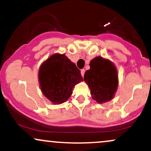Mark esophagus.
Wrapping results in <instances>:
<instances>
[{
  "label": "esophagus",
  "mask_w": 151,
  "mask_h": 151,
  "mask_svg": "<svg viewBox=\"0 0 151 151\" xmlns=\"http://www.w3.org/2000/svg\"><path fill=\"white\" fill-rule=\"evenodd\" d=\"M84 72H85V70H84V69H83V70H81V76H82V77H84Z\"/></svg>",
  "instance_id": "esophagus-1"
}]
</instances>
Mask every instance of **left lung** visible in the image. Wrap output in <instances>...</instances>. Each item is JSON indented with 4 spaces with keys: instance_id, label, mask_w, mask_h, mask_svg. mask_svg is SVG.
Instances as JSON below:
<instances>
[{
    "instance_id": "left-lung-1",
    "label": "left lung",
    "mask_w": 151,
    "mask_h": 151,
    "mask_svg": "<svg viewBox=\"0 0 151 151\" xmlns=\"http://www.w3.org/2000/svg\"><path fill=\"white\" fill-rule=\"evenodd\" d=\"M84 80L91 90V97L98 104H104L112 99L119 86V77L116 66L111 61L96 57L89 63Z\"/></svg>"
}]
</instances>
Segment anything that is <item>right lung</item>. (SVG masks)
Masks as SVG:
<instances>
[{
  "mask_svg": "<svg viewBox=\"0 0 151 151\" xmlns=\"http://www.w3.org/2000/svg\"><path fill=\"white\" fill-rule=\"evenodd\" d=\"M38 80L42 94L54 104H61L83 79L80 70L65 54L55 53L40 65Z\"/></svg>",
  "mask_w": 151,
  "mask_h": 151,
  "instance_id": "right-lung-1",
  "label": "right lung"
}]
</instances>
